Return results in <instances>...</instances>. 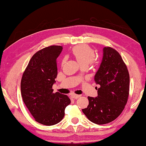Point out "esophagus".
I'll return each instance as SVG.
<instances>
[{"label": "esophagus", "instance_id": "esophagus-1", "mask_svg": "<svg viewBox=\"0 0 146 146\" xmlns=\"http://www.w3.org/2000/svg\"><path fill=\"white\" fill-rule=\"evenodd\" d=\"M81 97V95H76V94H72V97L74 99H78V98H79Z\"/></svg>", "mask_w": 146, "mask_h": 146}]
</instances>
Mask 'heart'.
Masks as SVG:
<instances>
[{"instance_id":"1","label":"heart","mask_w":146,"mask_h":146,"mask_svg":"<svg viewBox=\"0 0 146 146\" xmlns=\"http://www.w3.org/2000/svg\"><path fill=\"white\" fill-rule=\"evenodd\" d=\"M72 54L81 67L87 66L95 58L94 50L87 45H79L72 49ZM65 60H62V64Z\"/></svg>"}]
</instances>
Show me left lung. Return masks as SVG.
Segmentation results:
<instances>
[{
	"mask_svg": "<svg viewBox=\"0 0 146 146\" xmlns=\"http://www.w3.org/2000/svg\"><path fill=\"white\" fill-rule=\"evenodd\" d=\"M103 58L95 76L98 96L88 97L89 105L82 110L90 121L104 125L121 114L128 101L130 76L121 56L111 47L103 49Z\"/></svg>",
	"mask_w": 146,
	"mask_h": 146,
	"instance_id": "1",
	"label": "left lung"
}]
</instances>
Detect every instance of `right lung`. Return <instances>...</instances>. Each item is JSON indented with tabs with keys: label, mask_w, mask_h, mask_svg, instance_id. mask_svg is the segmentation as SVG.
I'll list each match as a JSON object with an SVG mask.
<instances>
[{
	"label": "right lung",
	"mask_w": 146,
	"mask_h": 146,
	"mask_svg": "<svg viewBox=\"0 0 146 146\" xmlns=\"http://www.w3.org/2000/svg\"><path fill=\"white\" fill-rule=\"evenodd\" d=\"M61 46H50L35 53L29 61L21 81V93L35 120L51 126L61 121L70 98L52 89L57 76L56 58Z\"/></svg>",
	"instance_id": "1"
}]
</instances>
